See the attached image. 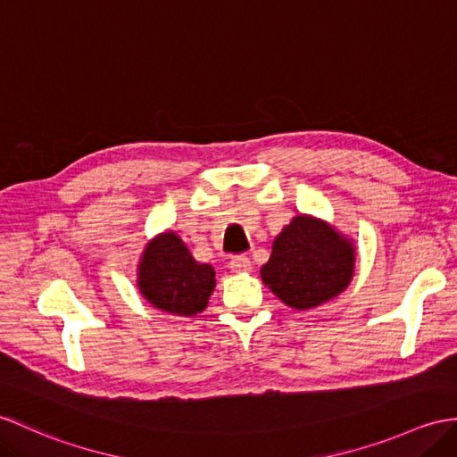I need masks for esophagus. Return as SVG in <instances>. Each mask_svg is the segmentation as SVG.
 <instances>
[{
    "mask_svg": "<svg viewBox=\"0 0 457 457\" xmlns=\"http://www.w3.org/2000/svg\"><path fill=\"white\" fill-rule=\"evenodd\" d=\"M229 269L233 272H251L253 264H251V259L245 257V254H237V257H233L229 261Z\"/></svg>",
    "mask_w": 457,
    "mask_h": 457,
    "instance_id": "34e87169",
    "label": "esophagus"
}]
</instances>
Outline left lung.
I'll use <instances>...</instances> for the list:
<instances>
[{
	"label": "left lung",
	"mask_w": 457,
	"mask_h": 457,
	"mask_svg": "<svg viewBox=\"0 0 457 457\" xmlns=\"http://www.w3.org/2000/svg\"><path fill=\"white\" fill-rule=\"evenodd\" d=\"M354 261L353 241L321 220L295 216L274 239L261 278L286 305L312 310L346 288Z\"/></svg>",
	"instance_id": "1"
}]
</instances>
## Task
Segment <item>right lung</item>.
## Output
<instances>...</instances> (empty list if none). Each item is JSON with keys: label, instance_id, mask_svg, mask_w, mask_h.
<instances>
[{"label": "right lung", "instance_id": "1", "mask_svg": "<svg viewBox=\"0 0 457 457\" xmlns=\"http://www.w3.org/2000/svg\"><path fill=\"white\" fill-rule=\"evenodd\" d=\"M216 286V270L195 261L175 231L147 243L137 264V288L154 307L175 315L206 310Z\"/></svg>", "mask_w": 457, "mask_h": 457}]
</instances>
